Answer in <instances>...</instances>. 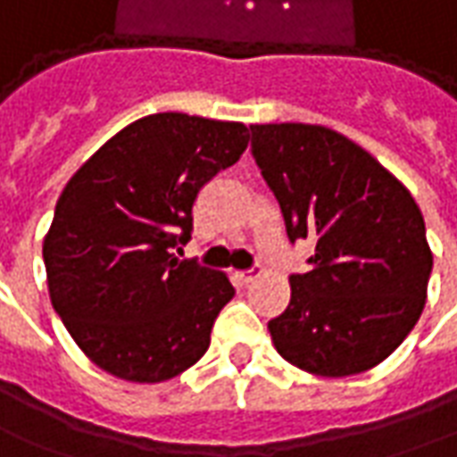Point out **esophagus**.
Returning a JSON list of instances; mask_svg holds the SVG:
<instances>
[{
    "mask_svg": "<svg viewBox=\"0 0 457 457\" xmlns=\"http://www.w3.org/2000/svg\"><path fill=\"white\" fill-rule=\"evenodd\" d=\"M257 277H260V270H257V267H254V270H247V272H237V279H239V282H242V284L254 282Z\"/></svg>",
    "mask_w": 457,
    "mask_h": 457,
    "instance_id": "esophagus-1",
    "label": "esophagus"
}]
</instances>
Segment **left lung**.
Listing matches in <instances>:
<instances>
[{
    "mask_svg": "<svg viewBox=\"0 0 457 457\" xmlns=\"http://www.w3.org/2000/svg\"><path fill=\"white\" fill-rule=\"evenodd\" d=\"M252 155L289 239L314 237L312 270L267 327L274 349L314 376L341 378L388 359L426 306L433 252L406 185L361 145L309 123L250 126Z\"/></svg>",
    "mask_w": 457,
    "mask_h": 457,
    "instance_id": "obj_1",
    "label": "left lung"
}]
</instances>
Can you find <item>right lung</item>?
I'll use <instances>...</instances> for the list:
<instances>
[{
  "label": "right lung",
  "instance_id": "add662e5",
  "mask_svg": "<svg viewBox=\"0 0 457 457\" xmlns=\"http://www.w3.org/2000/svg\"><path fill=\"white\" fill-rule=\"evenodd\" d=\"M247 126L187 113L138 118L71 175L44 237L51 304L86 356L130 384L200 361L228 274L180 262L200 187L239 161Z\"/></svg>",
  "mask_w": 457,
  "mask_h": 457
}]
</instances>
